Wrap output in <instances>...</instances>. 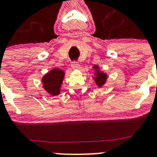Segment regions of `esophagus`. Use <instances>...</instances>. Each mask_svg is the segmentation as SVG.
Instances as JSON below:
<instances>
[{"instance_id":"obj_1","label":"esophagus","mask_w":157,"mask_h":157,"mask_svg":"<svg viewBox=\"0 0 157 157\" xmlns=\"http://www.w3.org/2000/svg\"><path fill=\"white\" fill-rule=\"evenodd\" d=\"M71 67L74 70L76 69H79L80 68V64H79L78 62H76V61H74V62L71 64Z\"/></svg>"}]
</instances>
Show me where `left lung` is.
I'll return each instance as SVG.
<instances>
[{
    "label": "left lung",
    "instance_id": "1",
    "mask_svg": "<svg viewBox=\"0 0 157 157\" xmlns=\"http://www.w3.org/2000/svg\"><path fill=\"white\" fill-rule=\"evenodd\" d=\"M93 68L95 70L93 79H94L96 85H97L99 87H102V86L106 83L107 77H108L107 74L106 73H104L102 72V71H101L100 69H99V67L98 65H94L93 67Z\"/></svg>",
    "mask_w": 157,
    "mask_h": 157
}]
</instances>
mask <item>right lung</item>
<instances>
[{"instance_id": "obj_1", "label": "right lung", "mask_w": 157, "mask_h": 157, "mask_svg": "<svg viewBox=\"0 0 157 157\" xmlns=\"http://www.w3.org/2000/svg\"><path fill=\"white\" fill-rule=\"evenodd\" d=\"M64 77V71L59 68H53L42 77V83L45 91L52 96L61 93V87Z\"/></svg>"}]
</instances>
